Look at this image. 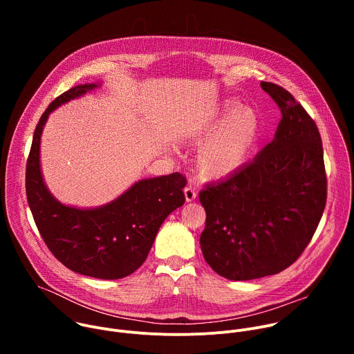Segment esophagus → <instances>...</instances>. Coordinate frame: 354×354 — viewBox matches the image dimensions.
<instances>
[{"instance_id":"1","label":"esophagus","mask_w":354,"mask_h":354,"mask_svg":"<svg viewBox=\"0 0 354 354\" xmlns=\"http://www.w3.org/2000/svg\"><path fill=\"white\" fill-rule=\"evenodd\" d=\"M183 193H185L186 201H193V200L196 198V196H197V193H196V190H194V187H193L192 185L186 186L185 190H183Z\"/></svg>"}]
</instances>
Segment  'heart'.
I'll list each match as a JSON object with an SVG mask.
<instances>
[{
  "label": "heart",
  "instance_id": "obj_1",
  "mask_svg": "<svg viewBox=\"0 0 354 354\" xmlns=\"http://www.w3.org/2000/svg\"><path fill=\"white\" fill-rule=\"evenodd\" d=\"M214 134L200 148L196 165L206 179H224L239 171L254 151L259 134V118L250 108L225 104L218 112L201 119L194 137Z\"/></svg>",
  "mask_w": 354,
  "mask_h": 354
}]
</instances>
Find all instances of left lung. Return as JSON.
Returning a JSON list of instances; mask_svg holds the SVG:
<instances>
[{"label": "left lung", "instance_id": "8db88e82", "mask_svg": "<svg viewBox=\"0 0 354 354\" xmlns=\"http://www.w3.org/2000/svg\"><path fill=\"white\" fill-rule=\"evenodd\" d=\"M281 112L274 138L252 162L198 193L206 210L200 248L230 280L280 273L304 252L326 205L322 140L294 96L261 82Z\"/></svg>", "mask_w": 354, "mask_h": 354}]
</instances>
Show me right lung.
<instances>
[{
	"label": "right lung",
	"instance_id": "1",
	"mask_svg": "<svg viewBox=\"0 0 354 354\" xmlns=\"http://www.w3.org/2000/svg\"><path fill=\"white\" fill-rule=\"evenodd\" d=\"M77 85L41 115L26 164V196L36 227L50 252L70 270L104 280L123 279L147 259L164 220L185 203L179 172L141 179L111 203L95 209L66 206L48 192L40 171V137L48 115L97 88Z\"/></svg>",
	"mask_w": 354,
	"mask_h": 354
}]
</instances>
